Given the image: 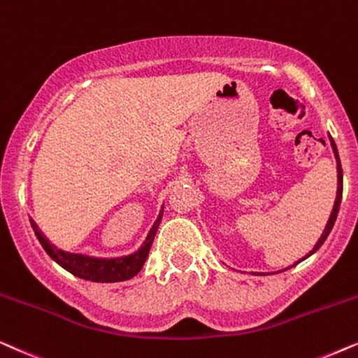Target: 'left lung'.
Wrapping results in <instances>:
<instances>
[{
	"mask_svg": "<svg viewBox=\"0 0 358 358\" xmlns=\"http://www.w3.org/2000/svg\"><path fill=\"white\" fill-rule=\"evenodd\" d=\"M329 141H331V145H332V150H334V155H336V160H337V185H339V187H337V196H336V203H334V208H332V213H331V216H329V221H327V224H326V229H324V232H322V236L319 237V241H317V244L314 245V249L309 252V254L306 255V257H303L301 260H304V259H308L309 255H313L314 252H316L319 247H321L322 244H324V241L327 239V236L331 234V231H332V227H334V222H336V219H337V213H339V208H341V201H342V165H341V160H339V154H337V147H336V142H334V139H332L331 136H329ZM299 260V262H301ZM299 262H296V264H299ZM294 264V265H296ZM293 266V265H292ZM259 275H264V273H259Z\"/></svg>",
	"mask_w": 358,
	"mask_h": 358,
	"instance_id": "8db88e82",
	"label": "left lung"
}]
</instances>
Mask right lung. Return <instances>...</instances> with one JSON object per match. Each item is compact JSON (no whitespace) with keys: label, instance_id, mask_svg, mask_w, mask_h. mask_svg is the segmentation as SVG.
<instances>
[{"label":"right lung","instance_id":"right-lung-1","mask_svg":"<svg viewBox=\"0 0 358 358\" xmlns=\"http://www.w3.org/2000/svg\"><path fill=\"white\" fill-rule=\"evenodd\" d=\"M162 214H164V208L154 222V226L149 231V236L141 245L139 250L134 254L126 257H116V259H98V257H88L82 254H71V252H65L62 249H57L54 244H50L49 239L42 234V231L37 227V224L31 219V226L34 229L37 239H39L41 245L49 254L52 260H55L62 268L70 271L71 275L78 276V278L90 280V282L96 283H114V282H124L129 280L132 276L139 273L142 266H144L147 255L154 242V237L157 234V229L160 226Z\"/></svg>","mask_w":358,"mask_h":358}]
</instances>
